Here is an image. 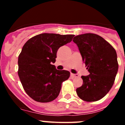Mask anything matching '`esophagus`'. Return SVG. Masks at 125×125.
I'll use <instances>...</instances> for the list:
<instances>
[{
    "instance_id": "esophagus-1",
    "label": "esophagus",
    "mask_w": 125,
    "mask_h": 125,
    "mask_svg": "<svg viewBox=\"0 0 125 125\" xmlns=\"http://www.w3.org/2000/svg\"><path fill=\"white\" fill-rule=\"evenodd\" d=\"M71 77H73V78H78V77H79V75H78V74L71 73Z\"/></svg>"
}]
</instances>
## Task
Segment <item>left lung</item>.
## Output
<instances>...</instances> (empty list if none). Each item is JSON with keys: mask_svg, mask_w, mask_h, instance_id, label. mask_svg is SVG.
Listing matches in <instances>:
<instances>
[{"mask_svg": "<svg viewBox=\"0 0 125 125\" xmlns=\"http://www.w3.org/2000/svg\"><path fill=\"white\" fill-rule=\"evenodd\" d=\"M73 41L89 73L88 76H81L83 83L76 89L77 94L85 101H98L114 84L118 69L116 52L110 43L95 34L78 35Z\"/></svg>", "mask_w": 125, "mask_h": 125, "instance_id": "1", "label": "left lung"}]
</instances>
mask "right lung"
I'll list each match as a JSON object with an SVG mask.
<instances>
[{"label": "right lung", "instance_id": "1", "mask_svg": "<svg viewBox=\"0 0 125 125\" xmlns=\"http://www.w3.org/2000/svg\"><path fill=\"white\" fill-rule=\"evenodd\" d=\"M74 35L43 33L29 39L18 58V75L26 93L38 102L55 100L60 93L62 83L70 73L57 70L56 62L59 47L70 42Z\"/></svg>", "mask_w": 125, "mask_h": 125}]
</instances>
